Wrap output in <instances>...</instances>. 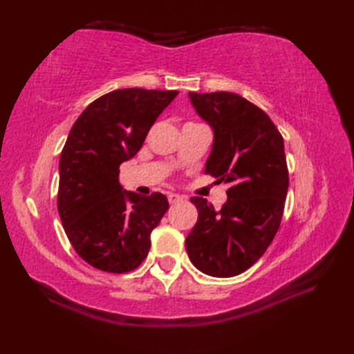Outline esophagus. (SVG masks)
Masks as SVG:
<instances>
[{
	"label": "esophagus",
	"mask_w": 354,
	"mask_h": 354,
	"mask_svg": "<svg viewBox=\"0 0 354 354\" xmlns=\"http://www.w3.org/2000/svg\"><path fill=\"white\" fill-rule=\"evenodd\" d=\"M183 201V196H180L177 194H168V202L169 203H177Z\"/></svg>",
	"instance_id": "esophagus-1"
}]
</instances>
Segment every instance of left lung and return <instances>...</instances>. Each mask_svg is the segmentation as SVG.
Listing matches in <instances>:
<instances>
[{
    "mask_svg": "<svg viewBox=\"0 0 354 354\" xmlns=\"http://www.w3.org/2000/svg\"><path fill=\"white\" fill-rule=\"evenodd\" d=\"M214 130L205 174L229 185L220 211L190 198L198 221L186 238L196 269L214 277L245 272L266 252L281 226L288 192L283 138L259 106L229 91L189 93Z\"/></svg>",
    "mask_w": 354,
    "mask_h": 354,
    "instance_id": "left-lung-1",
    "label": "left lung"
}]
</instances>
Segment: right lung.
I'll return each mask as SVG.
<instances>
[{
    "label": "right lung",
    "instance_id": "obj_1",
    "mask_svg": "<svg viewBox=\"0 0 354 354\" xmlns=\"http://www.w3.org/2000/svg\"><path fill=\"white\" fill-rule=\"evenodd\" d=\"M178 91L122 88L90 103L60 155L57 209L73 250L95 269L127 273L151 250L167 196H142L120 183V165L143 146L156 118Z\"/></svg>",
    "mask_w": 354,
    "mask_h": 354
}]
</instances>
